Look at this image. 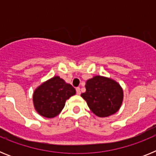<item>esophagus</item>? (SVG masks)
I'll return each instance as SVG.
<instances>
[{
    "instance_id": "obj_1",
    "label": "esophagus",
    "mask_w": 156,
    "mask_h": 156,
    "mask_svg": "<svg viewBox=\"0 0 156 156\" xmlns=\"http://www.w3.org/2000/svg\"><path fill=\"white\" fill-rule=\"evenodd\" d=\"M76 94L78 95H80L81 94V91H80V87H76Z\"/></svg>"
}]
</instances>
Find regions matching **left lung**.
Masks as SVG:
<instances>
[{
  "mask_svg": "<svg viewBox=\"0 0 156 156\" xmlns=\"http://www.w3.org/2000/svg\"><path fill=\"white\" fill-rule=\"evenodd\" d=\"M86 92L81 97L88 107L98 117H108L120 108L123 90L119 83L108 77L95 76L86 82Z\"/></svg>",
  "mask_w": 156,
  "mask_h": 156,
  "instance_id": "1",
  "label": "left lung"
}]
</instances>
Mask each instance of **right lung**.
Segmentation results:
<instances>
[{"label":"right lung","instance_id":"add662e5","mask_svg":"<svg viewBox=\"0 0 156 156\" xmlns=\"http://www.w3.org/2000/svg\"><path fill=\"white\" fill-rule=\"evenodd\" d=\"M75 94L73 87L55 76L36 88L33 94L34 106L41 116L54 118L63 109L66 100Z\"/></svg>","mask_w":156,"mask_h":156}]
</instances>
